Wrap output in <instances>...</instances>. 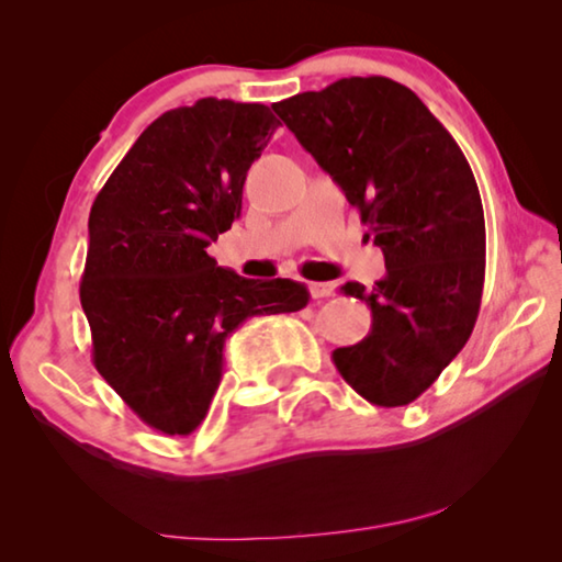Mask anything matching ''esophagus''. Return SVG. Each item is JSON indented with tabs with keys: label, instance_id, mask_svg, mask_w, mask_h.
<instances>
[{
	"label": "esophagus",
	"instance_id": "1",
	"mask_svg": "<svg viewBox=\"0 0 562 562\" xmlns=\"http://www.w3.org/2000/svg\"><path fill=\"white\" fill-rule=\"evenodd\" d=\"M335 292H337V282H312L310 284L312 300H327Z\"/></svg>",
	"mask_w": 562,
	"mask_h": 562
}]
</instances>
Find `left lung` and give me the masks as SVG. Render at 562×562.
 Segmentation results:
<instances>
[{
  "instance_id": "left-lung-1",
  "label": "left lung",
  "mask_w": 562,
  "mask_h": 562,
  "mask_svg": "<svg viewBox=\"0 0 562 562\" xmlns=\"http://www.w3.org/2000/svg\"><path fill=\"white\" fill-rule=\"evenodd\" d=\"M302 148L345 190L386 274L372 292V329L331 351L337 372L376 406L412 404L469 341L486 274V223L461 148L412 89L351 76L272 103Z\"/></svg>"
}]
</instances>
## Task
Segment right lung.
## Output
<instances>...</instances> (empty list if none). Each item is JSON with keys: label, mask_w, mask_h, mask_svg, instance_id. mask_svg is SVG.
<instances>
[{"label": "right lung", "mask_w": 562, "mask_h": 562, "mask_svg": "<svg viewBox=\"0 0 562 562\" xmlns=\"http://www.w3.org/2000/svg\"><path fill=\"white\" fill-rule=\"evenodd\" d=\"M278 126L262 103L231 99L166 111L91 205L79 294L93 367L160 434L198 429L247 317L310 302L300 282L245 280L205 250L240 217L247 170Z\"/></svg>", "instance_id": "add662e5"}]
</instances>
